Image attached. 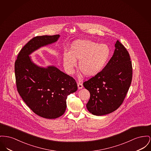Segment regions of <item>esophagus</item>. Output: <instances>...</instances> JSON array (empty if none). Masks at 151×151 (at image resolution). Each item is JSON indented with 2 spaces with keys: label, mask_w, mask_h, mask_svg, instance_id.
I'll return each instance as SVG.
<instances>
[{
  "label": "esophagus",
  "mask_w": 151,
  "mask_h": 151,
  "mask_svg": "<svg viewBox=\"0 0 151 151\" xmlns=\"http://www.w3.org/2000/svg\"><path fill=\"white\" fill-rule=\"evenodd\" d=\"M78 88L81 89L83 88V84L81 83H78Z\"/></svg>",
  "instance_id": "esophagus-1"
}]
</instances>
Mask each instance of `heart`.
Returning a JSON list of instances; mask_svg holds the SVG:
<instances>
[{
  "instance_id": "b5f03b06",
  "label": "heart",
  "mask_w": 151,
  "mask_h": 151,
  "mask_svg": "<svg viewBox=\"0 0 151 151\" xmlns=\"http://www.w3.org/2000/svg\"><path fill=\"white\" fill-rule=\"evenodd\" d=\"M111 55L109 47L90 40H82L73 43L70 52L63 55L64 67L68 73H72L79 60V68L86 76L91 77L99 73L105 67Z\"/></svg>"
}]
</instances>
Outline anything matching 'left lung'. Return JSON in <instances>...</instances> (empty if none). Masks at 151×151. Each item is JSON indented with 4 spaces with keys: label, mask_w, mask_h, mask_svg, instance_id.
Returning a JSON list of instances; mask_svg holds the SVG:
<instances>
[{
    "label": "left lung",
    "mask_w": 151,
    "mask_h": 151,
    "mask_svg": "<svg viewBox=\"0 0 151 151\" xmlns=\"http://www.w3.org/2000/svg\"><path fill=\"white\" fill-rule=\"evenodd\" d=\"M112 57L97 75L83 83L90 98L87 108L94 115L102 116L116 110L124 101L132 79L129 54L119 40Z\"/></svg>",
    "instance_id": "left-lung-1"
}]
</instances>
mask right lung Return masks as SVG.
Returning a JSON list of instances; mask_svg holds the SVG:
<instances>
[{"mask_svg": "<svg viewBox=\"0 0 151 151\" xmlns=\"http://www.w3.org/2000/svg\"><path fill=\"white\" fill-rule=\"evenodd\" d=\"M59 35L37 36L20 50L15 63L18 92L28 106L46 119H56L66 109L67 96L76 92L77 83L54 66L43 68L31 61L29 55L41 47L58 40Z\"/></svg>", "mask_w": 151, "mask_h": 151, "instance_id": "obj_1", "label": "right lung"}]
</instances>
